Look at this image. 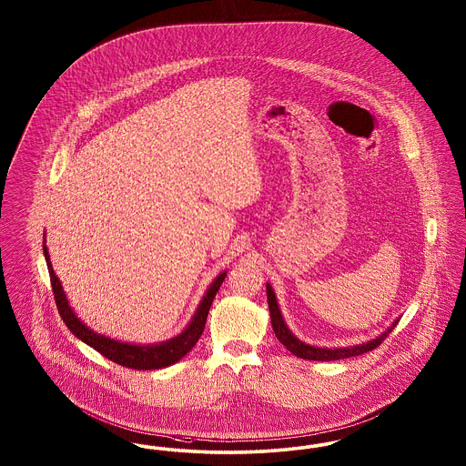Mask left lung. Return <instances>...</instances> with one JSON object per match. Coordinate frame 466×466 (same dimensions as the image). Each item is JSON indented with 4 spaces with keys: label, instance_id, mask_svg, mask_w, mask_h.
<instances>
[{
    "label": "left lung",
    "instance_id": "8db88e82",
    "mask_svg": "<svg viewBox=\"0 0 466 466\" xmlns=\"http://www.w3.org/2000/svg\"><path fill=\"white\" fill-rule=\"evenodd\" d=\"M267 301H268V310H270V320H272V328L274 333L278 336L280 343L299 359L305 360H338V359H347V357H355V355L366 354L374 350L387 336L390 335L391 329L397 326L399 319H395L390 326L374 336L368 341H362L359 345H350V347H338V349H328V347H316V345H309L305 341H301L299 338L291 333V329L288 328V324L284 322V317L280 314L279 303L276 299V293L272 289V286L267 282Z\"/></svg>",
    "mask_w": 466,
    "mask_h": 466
}]
</instances>
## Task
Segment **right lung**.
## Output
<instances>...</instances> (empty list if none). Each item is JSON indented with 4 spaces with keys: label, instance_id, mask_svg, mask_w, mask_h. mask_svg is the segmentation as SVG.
I'll list each match as a JSON object with an SVG mask.
<instances>
[{
    "label": "right lung",
    "instance_id": "add662e5",
    "mask_svg": "<svg viewBox=\"0 0 466 466\" xmlns=\"http://www.w3.org/2000/svg\"><path fill=\"white\" fill-rule=\"evenodd\" d=\"M43 253H45V260L46 267L50 272V280H52V289L56 295V307H58V314L64 319L66 326L71 329V333L81 339L83 343L90 345L96 352L107 357L112 362L131 368V370H140V371H152V370H161L167 368L175 362H178L184 355L188 354L192 350V347L198 343V339L205 331L206 317L209 312V307L213 303V299L217 295V291L220 289L222 282L227 276V270L220 272L213 282L209 284V288L206 289L205 297L199 301L194 316L190 319V322L187 324L186 329L180 335L173 336L167 341H159V343H149V345H138V343H128V341H121V339H114L111 336L100 335L94 331L92 328H88L79 317L76 316L73 307L69 305V299L64 293L62 282L56 278L48 255V248H46V238L43 239Z\"/></svg>",
    "mask_w": 466,
    "mask_h": 466
}]
</instances>
